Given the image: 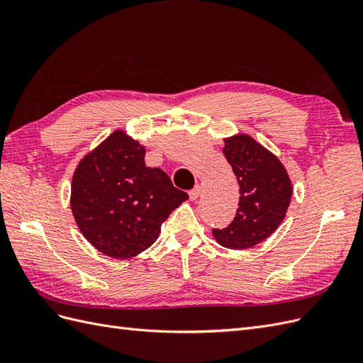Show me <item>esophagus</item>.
Returning <instances> with one entry per match:
<instances>
[{"label": "esophagus", "instance_id": "34e87169", "mask_svg": "<svg viewBox=\"0 0 363 363\" xmlns=\"http://www.w3.org/2000/svg\"><path fill=\"white\" fill-rule=\"evenodd\" d=\"M200 194H201V186H195L194 189L189 191V199H191L192 201H195V200L200 196Z\"/></svg>", "mask_w": 363, "mask_h": 363}]
</instances>
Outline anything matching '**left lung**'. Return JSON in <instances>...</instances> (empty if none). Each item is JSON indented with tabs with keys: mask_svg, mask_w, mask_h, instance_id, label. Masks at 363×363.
Instances as JSON below:
<instances>
[{
	"mask_svg": "<svg viewBox=\"0 0 363 363\" xmlns=\"http://www.w3.org/2000/svg\"><path fill=\"white\" fill-rule=\"evenodd\" d=\"M239 183V204L228 227L213 228L219 245L245 250L276 232L291 203L292 184L281 162L257 142L239 135L223 150Z\"/></svg>",
	"mask_w": 363,
	"mask_h": 363,
	"instance_id": "left-lung-1",
	"label": "left lung"
}]
</instances>
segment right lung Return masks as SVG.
<instances>
[{
    "instance_id": "obj_1",
    "label": "right lung",
    "mask_w": 363,
    "mask_h": 363,
    "mask_svg": "<svg viewBox=\"0 0 363 363\" xmlns=\"http://www.w3.org/2000/svg\"><path fill=\"white\" fill-rule=\"evenodd\" d=\"M144 157L145 148L118 130L74 172L75 223L106 256L128 259L151 247L169 213L189 199L162 169L145 167Z\"/></svg>"
}]
</instances>
